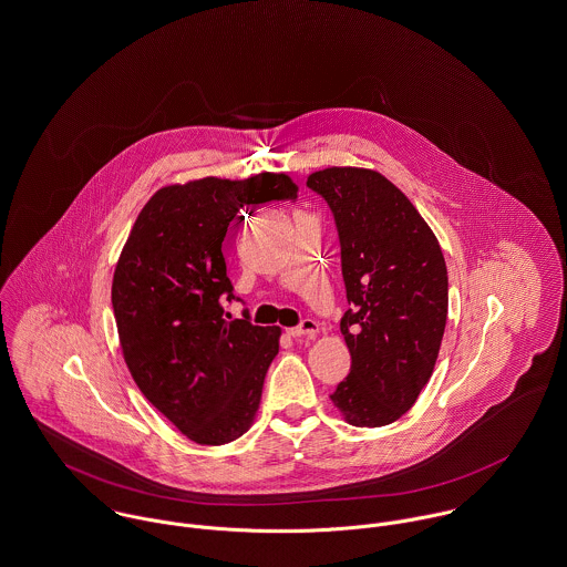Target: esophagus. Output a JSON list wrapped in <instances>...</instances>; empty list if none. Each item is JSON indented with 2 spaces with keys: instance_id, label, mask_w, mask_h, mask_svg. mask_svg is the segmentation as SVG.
<instances>
[{
  "instance_id": "1",
  "label": "esophagus",
  "mask_w": 567,
  "mask_h": 567,
  "mask_svg": "<svg viewBox=\"0 0 567 567\" xmlns=\"http://www.w3.org/2000/svg\"><path fill=\"white\" fill-rule=\"evenodd\" d=\"M317 332H319V323H317L315 319H311V317L302 319L300 326L289 328V334H291L293 339H315Z\"/></svg>"
}]
</instances>
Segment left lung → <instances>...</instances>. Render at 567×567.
<instances>
[{
    "instance_id": "1",
    "label": "left lung",
    "mask_w": 567,
    "mask_h": 567,
    "mask_svg": "<svg viewBox=\"0 0 567 567\" xmlns=\"http://www.w3.org/2000/svg\"><path fill=\"white\" fill-rule=\"evenodd\" d=\"M307 187L334 215L350 305L341 334L352 365L330 400L352 426H386L415 404L435 370L447 319L440 241L374 169L328 167Z\"/></svg>"
}]
</instances>
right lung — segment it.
I'll list each match as a JSON object with an SVG mask.
<instances>
[{
  "label": "right lung",
  "mask_w": 567,
  "mask_h": 567,
  "mask_svg": "<svg viewBox=\"0 0 567 567\" xmlns=\"http://www.w3.org/2000/svg\"><path fill=\"white\" fill-rule=\"evenodd\" d=\"M285 174L202 178L156 190L138 213L113 276V311L127 370L143 395L190 441L241 437L260 404L280 328L233 319L221 252L241 208L291 202ZM239 300V298H237Z\"/></svg>",
  "instance_id": "right-lung-1"
}]
</instances>
